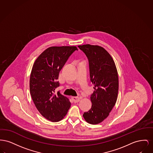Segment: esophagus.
Masks as SVG:
<instances>
[{
	"instance_id": "1",
	"label": "esophagus",
	"mask_w": 153,
	"mask_h": 153,
	"mask_svg": "<svg viewBox=\"0 0 153 153\" xmlns=\"http://www.w3.org/2000/svg\"><path fill=\"white\" fill-rule=\"evenodd\" d=\"M71 98H72V100L75 103L78 102H79L80 101V98L78 97H72Z\"/></svg>"
}]
</instances>
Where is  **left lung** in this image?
<instances>
[{
	"label": "left lung",
	"mask_w": 153,
	"mask_h": 153,
	"mask_svg": "<svg viewBox=\"0 0 153 153\" xmlns=\"http://www.w3.org/2000/svg\"><path fill=\"white\" fill-rule=\"evenodd\" d=\"M88 58L90 80L94 91L90 97L91 109L83 114L89 124H97L109 115L116 104L119 90V76L114 62L104 48L98 45H79Z\"/></svg>",
	"instance_id": "1"
}]
</instances>
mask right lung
<instances>
[{
	"mask_svg": "<svg viewBox=\"0 0 153 153\" xmlns=\"http://www.w3.org/2000/svg\"><path fill=\"white\" fill-rule=\"evenodd\" d=\"M75 46L51 47L35 60L30 77V92L41 114L52 122L62 120L71 106L69 99L55 90L59 86V74Z\"/></svg>",
	"mask_w": 153,
	"mask_h": 153,
	"instance_id": "1",
	"label": "right lung"
}]
</instances>
